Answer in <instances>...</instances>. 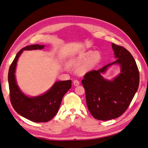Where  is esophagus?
I'll list each match as a JSON object with an SVG mask.
<instances>
[{"label": "esophagus", "instance_id": "1", "mask_svg": "<svg viewBox=\"0 0 148 148\" xmlns=\"http://www.w3.org/2000/svg\"><path fill=\"white\" fill-rule=\"evenodd\" d=\"M73 83H74V85L75 86H77L79 85V81H77V80H74L73 81Z\"/></svg>", "mask_w": 148, "mask_h": 148}]
</instances>
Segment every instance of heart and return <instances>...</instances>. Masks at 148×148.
I'll return each mask as SVG.
<instances>
[{"mask_svg":"<svg viewBox=\"0 0 148 148\" xmlns=\"http://www.w3.org/2000/svg\"><path fill=\"white\" fill-rule=\"evenodd\" d=\"M92 51H88L84 53L83 54L79 55V56L74 59L72 64L75 65H79L81 63L83 62L85 60L88 58L86 61L81 66L79 69V72L80 74H85L95 67V65L98 63L100 59V55L99 52H93L92 55Z\"/></svg>","mask_w":148,"mask_h":148,"instance_id":"heart-1","label":"heart"}]
</instances>
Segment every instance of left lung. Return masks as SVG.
I'll list each match as a JSON object with an SVG mask.
<instances>
[{"instance_id": "1", "label": "left lung", "mask_w": 148, "mask_h": 148, "mask_svg": "<svg viewBox=\"0 0 148 148\" xmlns=\"http://www.w3.org/2000/svg\"><path fill=\"white\" fill-rule=\"evenodd\" d=\"M112 48L117 60L98 71L87 72L82 80L88 108L99 120H110L123 114L139 84V69L131 53L114 43ZM114 64L120 65L121 73L112 80L105 79L102 75Z\"/></svg>"}]
</instances>
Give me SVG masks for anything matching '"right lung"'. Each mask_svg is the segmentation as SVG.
<instances>
[{"instance_id":"obj_1","label":"right lung","mask_w":148,"mask_h":148,"mask_svg":"<svg viewBox=\"0 0 148 148\" xmlns=\"http://www.w3.org/2000/svg\"><path fill=\"white\" fill-rule=\"evenodd\" d=\"M45 45H34L25 47L16 55L9 69L8 83L11 104L16 111L29 120L40 123L47 122L57 113L63 97L72 86V81H56L51 88L42 95L28 97L21 92L15 77L18 60L24 50L42 49Z\"/></svg>"}]
</instances>
